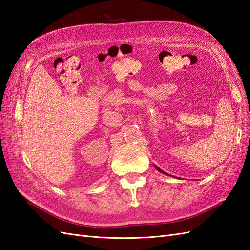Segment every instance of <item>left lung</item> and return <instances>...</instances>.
Wrapping results in <instances>:
<instances>
[{
	"label": "left lung",
	"mask_w": 250,
	"mask_h": 250,
	"mask_svg": "<svg viewBox=\"0 0 250 250\" xmlns=\"http://www.w3.org/2000/svg\"><path fill=\"white\" fill-rule=\"evenodd\" d=\"M157 170H158V171H161V172H163L161 169H158V168H157Z\"/></svg>",
	"instance_id": "8db88e82"
}]
</instances>
